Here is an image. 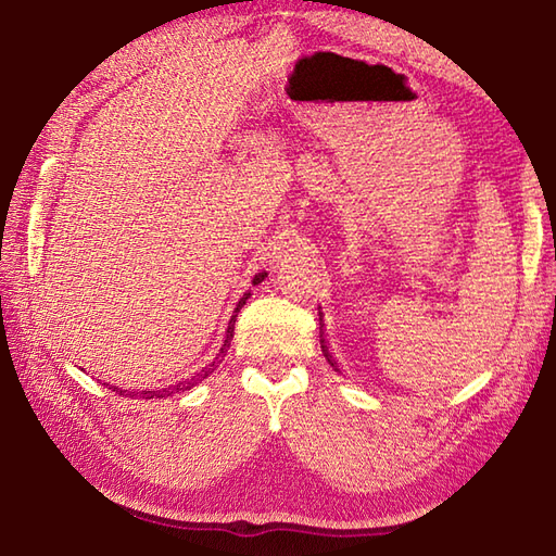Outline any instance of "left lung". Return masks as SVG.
Segmentation results:
<instances>
[{"label":"left lung","mask_w":556,"mask_h":556,"mask_svg":"<svg viewBox=\"0 0 556 556\" xmlns=\"http://www.w3.org/2000/svg\"><path fill=\"white\" fill-rule=\"evenodd\" d=\"M325 323H323V313H320V346H323V353L327 356V361H329V365H332L334 370H339V363L334 361V356H332V351H329V344H327V339H325ZM341 372V370H339Z\"/></svg>","instance_id":"left-lung-1"}]
</instances>
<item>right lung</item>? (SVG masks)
I'll use <instances>...</instances> for the list:
<instances>
[{
  "label": "right lung",
  "mask_w": 556,
  "mask_h": 556,
  "mask_svg": "<svg viewBox=\"0 0 556 556\" xmlns=\"http://www.w3.org/2000/svg\"><path fill=\"white\" fill-rule=\"evenodd\" d=\"M267 277V271L263 269V271H257V275L253 277V285H260V281H263ZM251 299V291H245L243 296L239 299V303H236V308H233V315H231V320H229V327H227V334H224V341H222V346H219V353L215 356V361L212 363H207L203 370H198V372H193L191 377H188V380H181V382H176V384H172V387H164V389H143V392H134V389H122V387H116V384H108L112 392H116L119 396H128V399H136V396H143V399H162V396H172V394H176V392H186V389H193L198 382H203L205 377H210V372H215V368H217V363H222L224 361V356H227V351H229V346H231V339H233V323H236V315H239V311L243 308L245 305V301Z\"/></svg>",
  "instance_id": "obj_1"
}]
</instances>
